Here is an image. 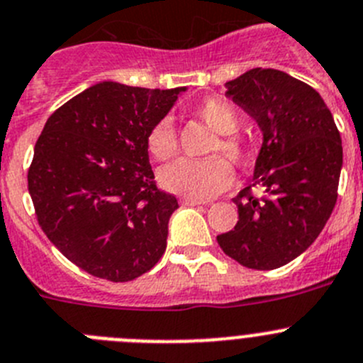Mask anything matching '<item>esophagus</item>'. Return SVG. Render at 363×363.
Instances as JSON below:
<instances>
[{"instance_id": "1", "label": "esophagus", "mask_w": 363, "mask_h": 363, "mask_svg": "<svg viewBox=\"0 0 363 363\" xmlns=\"http://www.w3.org/2000/svg\"><path fill=\"white\" fill-rule=\"evenodd\" d=\"M182 206H201V204H208L204 201H195V199H181Z\"/></svg>"}]
</instances>
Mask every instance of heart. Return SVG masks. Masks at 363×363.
<instances>
[{"label":"heart","instance_id":"heart-1","mask_svg":"<svg viewBox=\"0 0 363 363\" xmlns=\"http://www.w3.org/2000/svg\"><path fill=\"white\" fill-rule=\"evenodd\" d=\"M195 116L204 121L215 134H218L209 154L228 155L233 162L247 161L250 150L245 141H242L235 132L240 127V118L236 109L229 101L220 98H206L193 109ZM147 148L157 161H168L175 155L177 140L170 120H161L150 128L147 135ZM235 181V172L228 159L211 157L206 161H182L162 168L159 182L164 189L195 201H208L223 189H228Z\"/></svg>","mask_w":363,"mask_h":363}]
</instances>
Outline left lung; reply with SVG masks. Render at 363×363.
Returning <instances> with one entry per match:
<instances>
[{"label":"left lung","mask_w":363,"mask_h":363,"mask_svg":"<svg viewBox=\"0 0 363 363\" xmlns=\"http://www.w3.org/2000/svg\"><path fill=\"white\" fill-rule=\"evenodd\" d=\"M263 134L250 186L236 195L238 222L216 236L240 265L272 270L303 254L320 235L337 202L342 140L313 87L279 69L254 67L225 84ZM250 187H262L252 198Z\"/></svg>","instance_id":"left-lung-1"}]
</instances>
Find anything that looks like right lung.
Here are the masks:
<instances>
[{
	"label": "right lung",
	"instance_id": "add662e5",
	"mask_svg": "<svg viewBox=\"0 0 363 363\" xmlns=\"http://www.w3.org/2000/svg\"><path fill=\"white\" fill-rule=\"evenodd\" d=\"M186 91L105 80L44 125L28 170L30 197L44 235L91 276L125 283L164 254L179 204L155 186L147 135Z\"/></svg>",
	"mask_w": 363,
	"mask_h": 363
}]
</instances>
